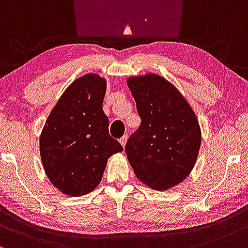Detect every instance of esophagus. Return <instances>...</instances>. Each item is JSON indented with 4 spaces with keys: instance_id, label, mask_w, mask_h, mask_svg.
I'll return each instance as SVG.
<instances>
[{
    "instance_id": "34e87169",
    "label": "esophagus",
    "mask_w": 248,
    "mask_h": 248,
    "mask_svg": "<svg viewBox=\"0 0 248 248\" xmlns=\"http://www.w3.org/2000/svg\"><path fill=\"white\" fill-rule=\"evenodd\" d=\"M126 140H127V136H123L121 139H119V143H121L122 146H125V144H126Z\"/></svg>"
}]
</instances>
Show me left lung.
<instances>
[{
    "instance_id": "1",
    "label": "left lung",
    "mask_w": 248,
    "mask_h": 248,
    "mask_svg": "<svg viewBox=\"0 0 248 248\" xmlns=\"http://www.w3.org/2000/svg\"><path fill=\"white\" fill-rule=\"evenodd\" d=\"M126 82L141 119L125 145L127 159L140 182L169 190L185 180L196 164L202 143L198 119L178 89L159 75Z\"/></svg>"
}]
</instances>
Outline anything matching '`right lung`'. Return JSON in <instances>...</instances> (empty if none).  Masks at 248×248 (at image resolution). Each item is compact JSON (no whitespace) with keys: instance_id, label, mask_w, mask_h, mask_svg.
<instances>
[{"instance_id":"right-lung-1","label":"right lung","mask_w":248,"mask_h":248,"mask_svg":"<svg viewBox=\"0 0 248 248\" xmlns=\"http://www.w3.org/2000/svg\"><path fill=\"white\" fill-rule=\"evenodd\" d=\"M107 80L87 74L71 83L46 119L40 137L44 171L55 187L71 197L90 193L101 183L108 159L123 151L109 135L103 111Z\"/></svg>"}]
</instances>
